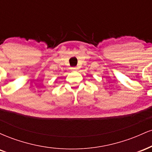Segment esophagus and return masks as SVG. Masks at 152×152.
I'll return each instance as SVG.
<instances>
[{
  "instance_id": "34e87169",
  "label": "esophagus",
  "mask_w": 152,
  "mask_h": 152,
  "mask_svg": "<svg viewBox=\"0 0 152 152\" xmlns=\"http://www.w3.org/2000/svg\"><path fill=\"white\" fill-rule=\"evenodd\" d=\"M72 69H73V70H77V69H78V68L77 67H73L72 68Z\"/></svg>"
}]
</instances>
